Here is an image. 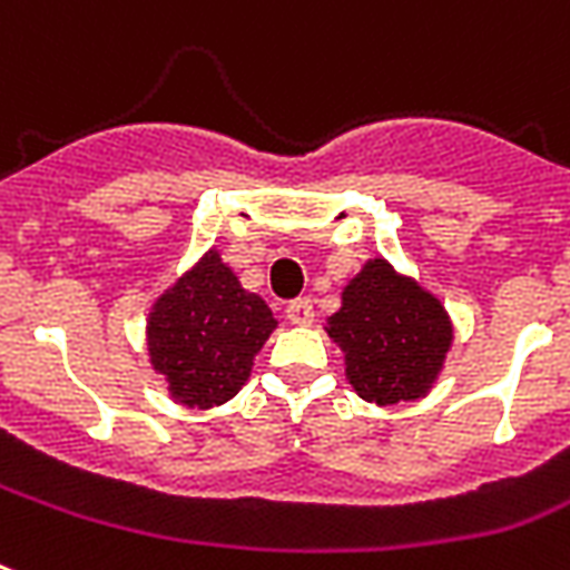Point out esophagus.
I'll return each mask as SVG.
<instances>
[{
	"label": "esophagus",
	"instance_id": "34e87169",
	"mask_svg": "<svg viewBox=\"0 0 570 570\" xmlns=\"http://www.w3.org/2000/svg\"><path fill=\"white\" fill-rule=\"evenodd\" d=\"M286 320L293 325L314 323V304H311V298H295V302L286 304Z\"/></svg>",
	"mask_w": 570,
	"mask_h": 570
}]
</instances>
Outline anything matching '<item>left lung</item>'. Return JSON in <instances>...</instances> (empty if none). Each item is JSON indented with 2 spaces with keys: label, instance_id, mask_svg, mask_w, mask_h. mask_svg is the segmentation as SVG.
<instances>
[{
  "label": "left lung",
  "instance_id": "8db88e82",
  "mask_svg": "<svg viewBox=\"0 0 570 570\" xmlns=\"http://www.w3.org/2000/svg\"><path fill=\"white\" fill-rule=\"evenodd\" d=\"M325 332L341 346L346 382L376 406L428 397L454 343L445 304L385 256L367 259L343 286Z\"/></svg>",
  "mask_w": 570,
  "mask_h": 570
}]
</instances>
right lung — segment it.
Returning a JSON list of instances; mask_svg holds the SVG:
<instances>
[{
    "instance_id": "obj_1",
    "label": "right lung",
    "mask_w": 570,
    "mask_h": 570,
    "mask_svg": "<svg viewBox=\"0 0 570 570\" xmlns=\"http://www.w3.org/2000/svg\"><path fill=\"white\" fill-rule=\"evenodd\" d=\"M275 328L268 304L242 286L217 247H208L151 302L146 350L173 401L212 410L250 380L256 353Z\"/></svg>"
}]
</instances>
